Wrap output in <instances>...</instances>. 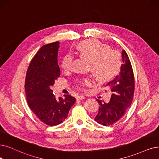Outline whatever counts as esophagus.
Returning a JSON list of instances; mask_svg holds the SVG:
<instances>
[{"label":"esophagus","instance_id":"obj_1","mask_svg":"<svg viewBox=\"0 0 159 159\" xmlns=\"http://www.w3.org/2000/svg\"><path fill=\"white\" fill-rule=\"evenodd\" d=\"M85 96H84V95H80V96H78V97H77V100H84V99H85Z\"/></svg>","mask_w":159,"mask_h":159}]
</instances>
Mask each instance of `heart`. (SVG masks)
Segmentation results:
<instances>
[{"label": "heart", "instance_id": "b5f03b06", "mask_svg": "<svg viewBox=\"0 0 159 159\" xmlns=\"http://www.w3.org/2000/svg\"><path fill=\"white\" fill-rule=\"evenodd\" d=\"M109 48L97 40L91 39L79 43L78 52L91 60V68L96 78L100 81H107L115 76L121 65L119 53L114 50H108ZM73 56L67 53L63 57L61 66L65 71L72 68ZM93 80L87 77L78 80V86L84 89L87 86L93 84Z\"/></svg>", "mask_w": 159, "mask_h": 159}]
</instances>
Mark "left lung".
Masks as SVG:
<instances>
[{"mask_svg": "<svg viewBox=\"0 0 159 159\" xmlns=\"http://www.w3.org/2000/svg\"><path fill=\"white\" fill-rule=\"evenodd\" d=\"M123 64L116 78L106 84L112 92L108 103H100L98 114L94 119L102 125H111L121 118L131 105L134 92V78L130 59L125 50L122 51Z\"/></svg>", "mask_w": 159, "mask_h": 159, "instance_id": "8db88e82", "label": "left lung"}]
</instances>
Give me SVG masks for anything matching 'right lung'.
<instances>
[{"instance_id":"add662e5","label":"right lung","mask_w":159,"mask_h":159,"mask_svg":"<svg viewBox=\"0 0 159 159\" xmlns=\"http://www.w3.org/2000/svg\"><path fill=\"white\" fill-rule=\"evenodd\" d=\"M59 48V42L43 46L32 59L25 78V93L30 108L49 126L64 121L75 102V98L69 94L56 99L52 90L60 75Z\"/></svg>"}]
</instances>
